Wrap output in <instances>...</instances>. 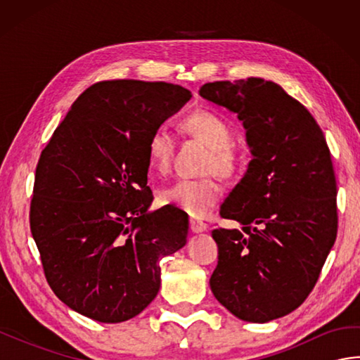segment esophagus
I'll return each mask as SVG.
<instances>
[{
    "label": "esophagus",
    "instance_id": "34e87169",
    "mask_svg": "<svg viewBox=\"0 0 360 360\" xmlns=\"http://www.w3.org/2000/svg\"><path fill=\"white\" fill-rule=\"evenodd\" d=\"M205 229H207V224L204 223L201 219H196V218H190V231L193 233H201L204 232Z\"/></svg>",
    "mask_w": 360,
    "mask_h": 360
}]
</instances>
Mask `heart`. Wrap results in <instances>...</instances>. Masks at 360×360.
Here are the masks:
<instances>
[{
	"label": "heart",
	"mask_w": 360,
	"mask_h": 360,
	"mask_svg": "<svg viewBox=\"0 0 360 360\" xmlns=\"http://www.w3.org/2000/svg\"><path fill=\"white\" fill-rule=\"evenodd\" d=\"M182 129L210 147L205 172H217L223 178H233L243 164V151L232 141V125L221 114L198 110L182 119ZM174 136L165 127H158L148 137L147 158L153 170L165 174L172 167ZM221 198V187L215 178H181L162 188L160 200L192 217H204Z\"/></svg>",
	"instance_id": "1"
}]
</instances>
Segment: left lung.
Returning a JSON list of instances; mask_svg holds the SVG:
<instances>
[{
  "label": "left lung",
  "instance_id": "1",
  "mask_svg": "<svg viewBox=\"0 0 360 360\" xmlns=\"http://www.w3.org/2000/svg\"><path fill=\"white\" fill-rule=\"evenodd\" d=\"M200 94L238 114L254 159L221 205L238 229H215L217 300L246 322L297 309L338 236V184L322 128L274 82L205 83Z\"/></svg>",
  "mask_w": 360,
  "mask_h": 360
}]
</instances>
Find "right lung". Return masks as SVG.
I'll use <instances>...</instances> for the list:
<instances>
[{"instance_id":"add662e5","label":"right lung","mask_w":360,"mask_h":360,"mask_svg":"<svg viewBox=\"0 0 360 360\" xmlns=\"http://www.w3.org/2000/svg\"><path fill=\"white\" fill-rule=\"evenodd\" d=\"M190 97L165 82L94 83L41 151L30 232L53 294L79 314L133 319L158 295L160 259L186 246L184 210L147 212V143Z\"/></svg>"}]
</instances>
